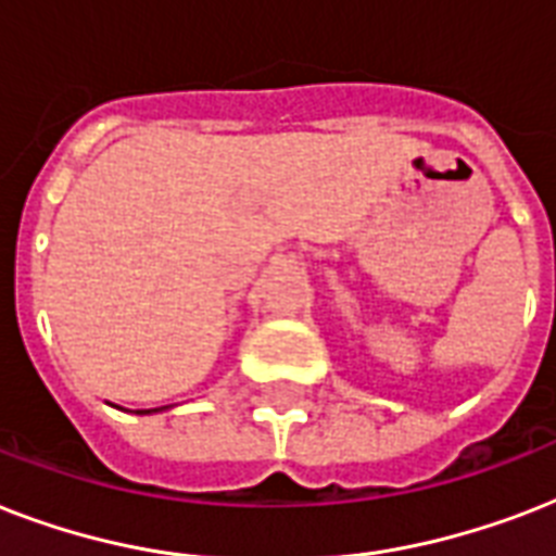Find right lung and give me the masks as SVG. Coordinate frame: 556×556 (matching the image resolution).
Masks as SVG:
<instances>
[{"label":"right lung","instance_id":"1","mask_svg":"<svg viewBox=\"0 0 556 556\" xmlns=\"http://www.w3.org/2000/svg\"><path fill=\"white\" fill-rule=\"evenodd\" d=\"M169 406H155V409H138V415H152V413H164Z\"/></svg>","mask_w":556,"mask_h":556}]
</instances>
